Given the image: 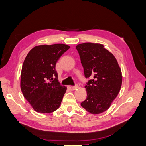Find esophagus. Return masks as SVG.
Masks as SVG:
<instances>
[{
    "instance_id": "1",
    "label": "esophagus",
    "mask_w": 146,
    "mask_h": 146,
    "mask_svg": "<svg viewBox=\"0 0 146 146\" xmlns=\"http://www.w3.org/2000/svg\"><path fill=\"white\" fill-rule=\"evenodd\" d=\"M78 85H75V86H72V87H71V89H72V90H73V91H74V90H76V89H77L78 88Z\"/></svg>"
}]
</instances>
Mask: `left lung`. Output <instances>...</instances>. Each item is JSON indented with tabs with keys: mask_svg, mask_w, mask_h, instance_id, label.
Masks as SVG:
<instances>
[{
	"mask_svg": "<svg viewBox=\"0 0 146 146\" xmlns=\"http://www.w3.org/2000/svg\"><path fill=\"white\" fill-rule=\"evenodd\" d=\"M80 55L84 75L87 98L81 106L92 114H98L110 107L122 84L121 70L112 54L103 44L86 43L76 46Z\"/></svg>",
	"mask_w": 146,
	"mask_h": 146,
	"instance_id": "obj_1",
	"label": "left lung"
}]
</instances>
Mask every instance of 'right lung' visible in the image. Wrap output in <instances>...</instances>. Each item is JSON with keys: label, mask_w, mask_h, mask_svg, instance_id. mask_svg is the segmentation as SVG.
I'll return each instance as SVG.
<instances>
[{"label": "right lung", "mask_w": 146, "mask_h": 146, "mask_svg": "<svg viewBox=\"0 0 146 146\" xmlns=\"http://www.w3.org/2000/svg\"><path fill=\"white\" fill-rule=\"evenodd\" d=\"M69 48L64 44L39 45L26 56L21 73V90L36 112L51 113L60 107L66 87L58 81L55 64Z\"/></svg>", "instance_id": "obj_1"}]
</instances>
